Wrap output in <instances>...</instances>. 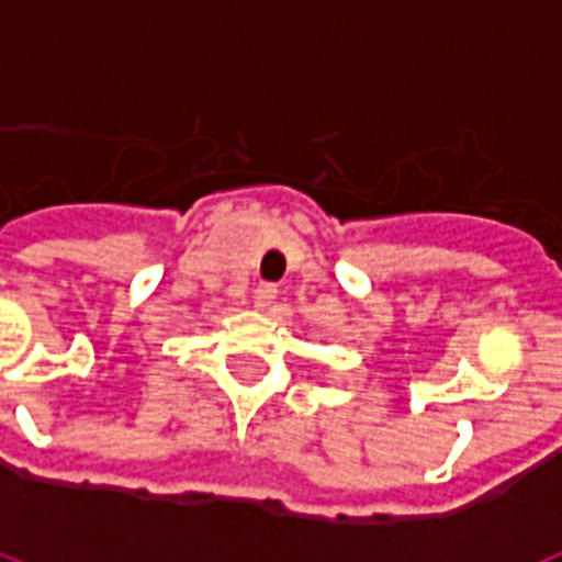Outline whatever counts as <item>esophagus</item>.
Segmentation results:
<instances>
[{
	"instance_id": "esophagus-1",
	"label": "esophagus",
	"mask_w": 562,
	"mask_h": 562,
	"mask_svg": "<svg viewBox=\"0 0 562 562\" xmlns=\"http://www.w3.org/2000/svg\"><path fill=\"white\" fill-rule=\"evenodd\" d=\"M252 297H256V306L258 310H270L272 304H276L278 297V290L272 284H258L256 292H252Z\"/></svg>"
}]
</instances>
